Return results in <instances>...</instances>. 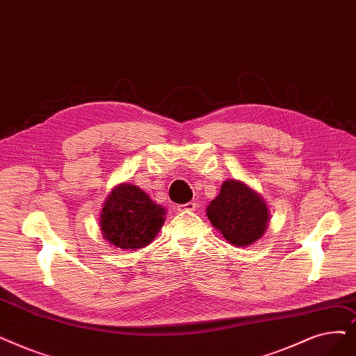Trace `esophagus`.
Listing matches in <instances>:
<instances>
[{
	"mask_svg": "<svg viewBox=\"0 0 356 356\" xmlns=\"http://www.w3.org/2000/svg\"><path fill=\"white\" fill-rule=\"evenodd\" d=\"M196 208H197L196 202H188V204H183V205H177V209L180 212H191V211H195Z\"/></svg>",
	"mask_w": 356,
	"mask_h": 356,
	"instance_id": "34e87169",
	"label": "esophagus"
}]
</instances>
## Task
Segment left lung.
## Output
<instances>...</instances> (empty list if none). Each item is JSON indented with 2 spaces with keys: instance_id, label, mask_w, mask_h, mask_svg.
<instances>
[{
  "instance_id": "obj_1",
  "label": "left lung",
  "mask_w": 356,
  "mask_h": 356,
  "mask_svg": "<svg viewBox=\"0 0 356 356\" xmlns=\"http://www.w3.org/2000/svg\"><path fill=\"white\" fill-rule=\"evenodd\" d=\"M212 225L228 243L244 247L264 236L268 227V207L253 189L238 180L222 183L221 192L207 209Z\"/></svg>"
}]
</instances>
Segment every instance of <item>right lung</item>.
<instances>
[{
  "label": "right lung",
  "mask_w": 356,
  "mask_h": 356,
  "mask_svg": "<svg viewBox=\"0 0 356 356\" xmlns=\"http://www.w3.org/2000/svg\"><path fill=\"white\" fill-rule=\"evenodd\" d=\"M164 208L135 184L122 183L107 196L100 215L103 237L119 249H143L164 222Z\"/></svg>",
  "instance_id": "obj_1"
}]
</instances>
